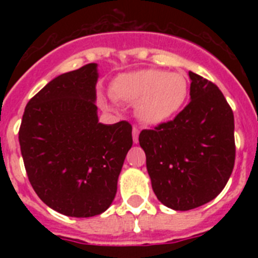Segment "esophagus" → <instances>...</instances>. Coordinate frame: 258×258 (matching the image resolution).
I'll return each instance as SVG.
<instances>
[{"label":"esophagus","instance_id":"34e87169","mask_svg":"<svg viewBox=\"0 0 258 258\" xmlns=\"http://www.w3.org/2000/svg\"><path fill=\"white\" fill-rule=\"evenodd\" d=\"M132 133H133L134 143H138V137H140V129H138V127H137V126H133V132H132Z\"/></svg>","mask_w":258,"mask_h":258}]
</instances>
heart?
Segmentation results:
<instances>
[{"mask_svg": "<svg viewBox=\"0 0 258 258\" xmlns=\"http://www.w3.org/2000/svg\"><path fill=\"white\" fill-rule=\"evenodd\" d=\"M111 95L115 101L136 103L137 118L154 126L168 121L181 111L188 95V80L178 72L143 68L120 75L112 83Z\"/></svg>", "mask_w": 258, "mask_h": 258, "instance_id": "b5f03b06", "label": "heart"}]
</instances>
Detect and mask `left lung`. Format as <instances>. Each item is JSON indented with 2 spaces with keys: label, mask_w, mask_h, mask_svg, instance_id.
I'll return each instance as SVG.
<instances>
[{
  "label": "left lung",
  "mask_w": 258,
  "mask_h": 258,
  "mask_svg": "<svg viewBox=\"0 0 258 258\" xmlns=\"http://www.w3.org/2000/svg\"><path fill=\"white\" fill-rule=\"evenodd\" d=\"M188 75L187 106L170 121L140 133L152 190L175 211H190L214 199L235 163L231 107L216 84Z\"/></svg>",
  "instance_id": "1"
}]
</instances>
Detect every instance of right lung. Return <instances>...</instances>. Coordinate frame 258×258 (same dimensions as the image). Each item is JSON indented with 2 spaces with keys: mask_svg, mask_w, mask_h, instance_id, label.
Returning a JSON list of instances; mask_svg holds the SVG:
<instances>
[{
  "mask_svg": "<svg viewBox=\"0 0 258 258\" xmlns=\"http://www.w3.org/2000/svg\"><path fill=\"white\" fill-rule=\"evenodd\" d=\"M97 64L51 80L27 103L19 127L32 187L54 211L92 217L106 211L133 145L132 125L98 122Z\"/></svg>",
  "mask_w": 258,
  "mask_h": 258,
  "instance_id": "1",
  "label": "right lung"
}]
</instances>
